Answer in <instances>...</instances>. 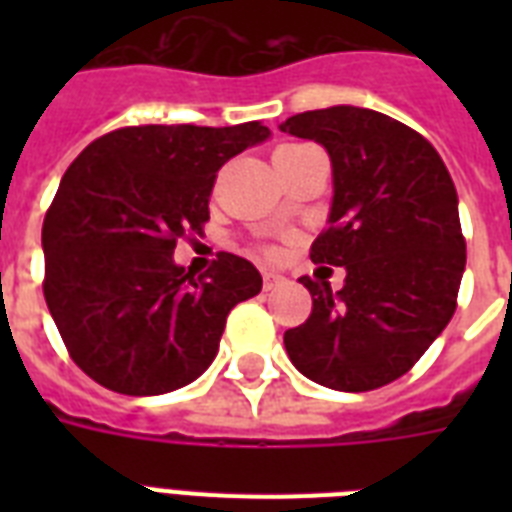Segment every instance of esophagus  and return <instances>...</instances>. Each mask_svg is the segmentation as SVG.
I'll use <instances>...</instances> for the list:
<instances>
[{"label": "esophagus", "instance_id": "34e87169", "mask_svg": "<svg viewBox=\"0 0 512 512\" xmlns=\"http://www.w3.org/2000/svg\"><path fill=\"white\" fill-rule=\"evenodd\" d=\"M284 281H287V279H284L281 273H276V271H263V287H265V292H271V289L281 287Z\"/></svg>", "mask_w": 512, "mask_h": 512}]
</instances>
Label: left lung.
Instances as JSON below:
<instances>
[{
  "label": "left lung",
  "instance_id": "left-lung-1",
  "mask_svg": "<svg viewBox=\"0 0 512 512\" xmlns=\"http://www.w3.org/2000/svg\"><path fill=\"white\" fill-rule=\"evenodd\" d=\"M279 130L329 154L335 193L311 260L345 268L337 292L300 279L313 311L284 332L289 361L324 388H382L417 364L457 308L465 239L452 177L422 135L369 108L305 111Z\"/></svg>",
  "mask_w": 512,
  "mask_h": 512
}]
</instances>
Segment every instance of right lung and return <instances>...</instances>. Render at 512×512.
<instances>
[{"label": "right lung", "instance_id": "obj_1", "mask_svg": "<svg viewBox=\"0 0 512 512\" xmlns=\"http://www.w3.org/2000/svg\"><path fill=\"white\" fill-rule=\"evenodd\" d=\"M268 138L260 122L124 127L66 170L42 225L44 300L76 366L103 388L162 396L193 382L233 305L263 289L231 252L199 279L172 255L209 220L217 170Z\"/></svg>", "mask_w": 512, "mask_h": 512}]
</instances>
